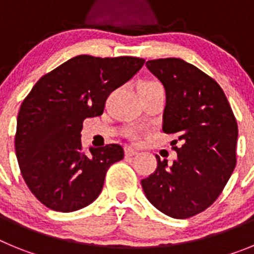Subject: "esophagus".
I'll list each match as a JSON object with an SVG mask.
<instances>
[{"mask_svg":"<svg viewBox=\"0 0 254 254\" xmlns=\"http://www.w3.org/2000/svg\"><path fill=\"white\" fill-rule=\"evenodd\" d=\"M126 156H134V155H137L138 151L136 149H132V147H126L125 149Z\"/></svg>","mask_w":254,"mask_h":254,"instance_id":"1","label":"esophagus"}]
</instances>
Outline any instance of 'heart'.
Wrapping results in <instances>:
<instances>
[{
    "mask_svg": "<svg viewBox=\"0 0 254 254\" xmlns=\"http://www.w3.org/2000/svg\"><path fill=\"white\" fill-rule=\"evenodd\" d=\"M161 86V84L156 80H141L137 85V90H147V89H152V87Z\"/></svg>",
    "mask_w": 254,
    "mask_h": 254,
    "instance_id": "heart-1",
    "label": "heart"
}]
</instances>
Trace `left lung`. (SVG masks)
I'll use <instances>...</instances> for the list:
<instances>
[{
	"label": "left lung",
	"mask_w": 254,
	"mask_h": 254,
	"mask_svg": "<svg viewBox=\"0 0 254 254\" xmlns=\"http://www.w3.org/2000/svg\"><path fill=\"white\" fill-rule=\"evenodd\" d=\"M146 67L167 91L163 131L176 136L177 160L168 165L156 156L158 167L141 185L158 210L187 219L210 207L232 176L238 123L223 89L196 66L181 58H159L147 61Z\"/></svg>",
	"instance_id": "left-lung-1"
}]
</instances>
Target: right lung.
<instances>
[{
	"label": "right lung",
	"instance_id": "right-lung-1",
	"mask_svg": "<svg viewBox=\"0 0 254 254\" xmlns=\"http://www.w3.org/2000/svg\"><path fill=\"white\" fill-rule=\"evenodd\" d=\"M143 64V58L128 56H77L42 76L26 95L15 151L26 186L44 206L72 212L98 198L108 169L125 151L111 143L86 152L80 140L82 123L103 114L109 94Z\"/></svg>",
	"mask_w": 254,
	"mask_h": 254
}]
</instances>
